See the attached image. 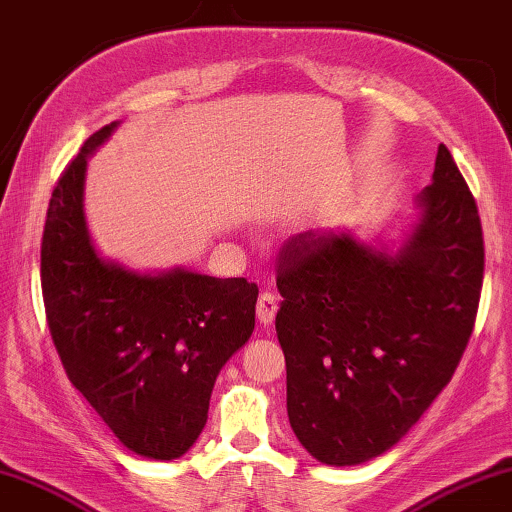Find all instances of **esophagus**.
I'll return each mask as SVG.
<instances>
[{
  "label": "esophagus",
  "instance_id": "34e87169",
  "mask_svg": "<svg viewBox=\"0 0 512 512\" xmlns=\"http://www.w3.org/2000/svg\"><path fill=\"white\" fill-rule=\"evenodd\" d=\"M278 314V298L273 294H262L257 298V319L262 326H271Z\"/></svg>",
  "mask_w": 512,
  "mask_h": 512
}]
</instances>
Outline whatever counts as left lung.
Returning a JSON list of instances; mask_svg holds the SVG:
<instances>
[{"label":"left lung","mask_w":512,"mask_h":512,"mask_svg":"<svg viewBox=\"0 0 512 512\" xmlns=\"http://www.w3.org/2000/svg\"><path fill=\"white\" fill-rule=\"evenodd\" d=\"M417 207L419 223L394 255L351 232L307 230L278 257L289 424L323 465H360L399 442L472 337L483 230L444 143Z\"/></svg>","instance_id":"1"}]
</instances>
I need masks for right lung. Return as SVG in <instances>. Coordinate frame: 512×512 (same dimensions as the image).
<instances>
[{"instance_id": "obj_1", "label": "right lung", "mask_w": 512, "mask_h": 512, "mask_svg": "<svg viewBox=\"0 0 512 512\" xmlns=\"http://www.w3.org/2000/svg\"><path fill=\"white\" fill-rule=\"evenodd\" d=\"M116 125L86 139L54 186L40 285L70 383L129 451L173 460L198 440L218 371L253 335L259 289L184 269L141 275L97 255L86 159Z\"/></svg>"}]
</instances>
